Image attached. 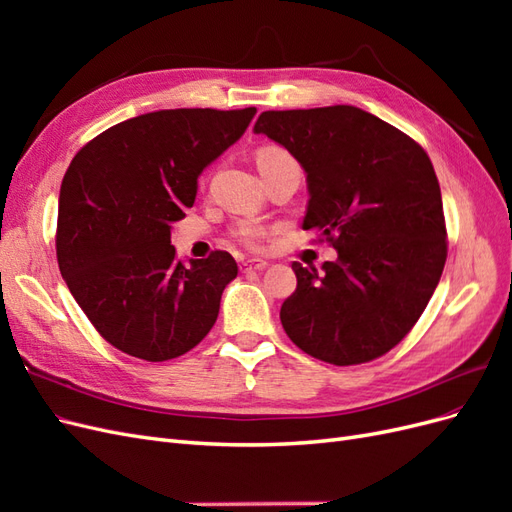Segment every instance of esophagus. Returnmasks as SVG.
<instances>
[{
	"instance_id": "esophagus-1",
	"label": "esophagus",
	"mask_w": 512,
	"mask_h": 512,
	"mask_svg": "<svg viewBox=\"0 0 512 512\" xmlns=\"http://www.w3.org/2000/svg\"><path fill=\"white\" fill-rule=\"evenodd\" d=\"M267 269V262L265 260H247L241 265L243 273H250V271H265Z\"/></svg>"
}]
</instances>
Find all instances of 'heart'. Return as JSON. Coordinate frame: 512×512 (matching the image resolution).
Segmentation results:
<instances>
[{"label":"heart","instance_id":"b5f03b06","mask_svg":"<svg viewBox=\"0 0 512 512\" xmlns=\"http://www.w3.org/2000/svg\"><path fill=\"white\" fill-rule=\"evenodd\" d=\"M288 158V153L280 147H262L256 151V166L258 170H262L265 166H269L275 160H282ZM267 230L262 226H252V224H245L237 230V237L247 245V247H260L262 239H265Z\"/></svg>","mask_w":512,"mask_h":512}]
</instances>
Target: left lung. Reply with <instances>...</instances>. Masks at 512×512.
Returning a JSON list of instances; mask_svg holds the SVG:
<instances>
[{
	"label": "left lung",
	"instance_id": "8db88e82",
	"mask_svg": "<svg viewBox=\"0 0 512 512\" xmlns=\"http://www.w3.org/2000/svg\"><path fill=\"white\" fill-rule=\"evenodd\" d=\"M256 134L288 149L307 179L305 230L337 250L322 269L292 262L282 327L331 365L378 359L408 335L446 262L442 194L421 145L363 108L265 111Z\"/></svg>",
	"mask_w": 512,
	"mask_h": 512
}]
</instances>
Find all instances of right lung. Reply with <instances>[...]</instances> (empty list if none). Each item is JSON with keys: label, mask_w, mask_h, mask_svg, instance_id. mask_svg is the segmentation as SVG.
Masks as SVG:
<instances>
[{"label": "right lung", "mask_w": 512, "mask_h": 512, "mask_svg": "<svg viewBox=\"0 0 512 512\" xmlns=\"http://www.w3.org/2000/svg\"><path fill=\"white\" fill-rule=\"evenodd\" d=\"M256 108H173L121 121L70 162L59 192L57 262L98 333L143 361H168L203 342L224 288L228 252L183 262L173 222L194 205L198 177L235 145Z\"/></svg>", "instance_id": "obj_1"}]
</instances>
